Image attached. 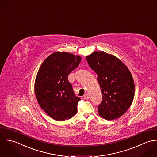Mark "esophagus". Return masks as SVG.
<instances>
[{
    "label": "esophagus",
    "mask_w": 157,
    "mask_h": 157,
    "mask_svg": "<svg viewBox=\"0 0 157 157\" xmlns=\"http://www.w3.org/2000/svg\"><path fill=\"white\" fill-rule=\"evenodd\" d=\"M84 98L87 99H89V94H84Z\"/></svg>",
    "instance_id": "obj_1"
}]
</instances>
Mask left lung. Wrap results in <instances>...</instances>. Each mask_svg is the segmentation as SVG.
<instances>
[{"mask_svg":"<svg viewBox=\"0 0 157 157\" xmlns=\"http://www.w3.org/2000/svg\"><path fill=\"white\" fill-rule=\"evenodd\" d=\"M86 59L98 75L102 91L103 99L98 107V114L107 120L120 118L134 98L135 84L130 71L119 58L103 51H95Z\"/></svg>","mask_w":157,"mask_h":157,"instance_id":"obj_1","label":"left lung"}]
</instances>
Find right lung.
<instances>
[{"label":"right lung","mask_w":157,"mask_h":157,"mask_svg":"<svg viewBox=\"0 0 157 157\" xmlns=\"http://www.w3.org/2000/svg\"><path fill=\"white\" fill-rule=\"evenodd\" d=\"M81 61L79 55L56 52L41 64L34 82V93L41 109L56 121L72 118L81 100L75 96L68 75Z\"/></svg>","instance_id":"1"}]
</instances>
